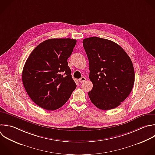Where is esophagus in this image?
Returning a JSON list of instances; mask_svg holds the SVG:
<instances>
[{
    "instance_id": "34e87169",
    "label": "esophagus",
    "mask_w": 155,
    "mask_h": 155,
    "mask_svg": "<svg viewBox=\"0 0 155 155\" xmlns=\"http://www.w3.org/2000/svg\"><path fill=\"white\" fill-rule=\"evenodd\" d=\"M85 81H86V78H84V77H82L81 79H79V82H81V83L84 82Z\"/></svg>"
}]
</instances>
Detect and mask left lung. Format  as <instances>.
Returning <instances> with one entry per match:
<instances>
[{
	"mask_svg": "<svg viewBox=\"0 0 155 155\" xmlns=\"http://www.w3.org/2000/svg\"><path fill=\"white\" fill-rule=\"evenodd\" d=\"M83 46L93 85L88 92L91 101L103 110L118 107L130 94L134 82L130 57L116 43L98 37L84 39Z\"/></svg>",
	"mask_w": 155,
	"mask_h": 155,
	"instance_id": "obj_1",
	"label": "left lung"
}]
</instances>
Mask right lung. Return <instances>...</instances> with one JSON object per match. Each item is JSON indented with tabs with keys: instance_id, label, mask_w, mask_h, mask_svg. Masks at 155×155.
<instances>
[{
	"instance_id": "obj_1",
	"label": "right lung",
	"mask_w": 155,
	"mask_h": 155,
	"mask_svg": "<svg viewBox=\"0 0 155 155\" xmlns=\"http://www.w3.org/2000/svg\"><path fill=\"white\" fill-rule=\"evenodd\" d=\"M76 39H50L39 44L28 58L22 71L24 88L40 107L54 110L68 100L76 84L68 66Z\"/></svg>"
}]
</instances>
